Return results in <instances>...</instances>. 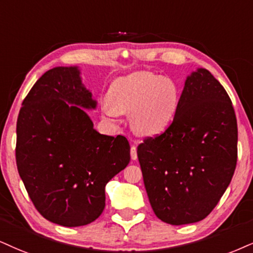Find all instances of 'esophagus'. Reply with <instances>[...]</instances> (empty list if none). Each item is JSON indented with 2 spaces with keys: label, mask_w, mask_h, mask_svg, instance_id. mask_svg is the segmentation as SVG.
<instances>
[{
  "label": "esophagus",
  "mask_w": 253,
  "mask_h": 253,
  "mask_svg": "<svg viewBox=\"0 0 253 253\" xmlns=\"http://www.w3.org/2000/svg\"><path fill=\"white\" fill-rule=\"evenodd\" d=\"M130 155H131V160L133 161L137 160V149L135 145H132L131 149H130Z\"/></svg>",
  "instance_id": "34e87169"
}]
</instances>
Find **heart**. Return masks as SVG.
<instances>
[{
    "label": "heart",
    "instance_id": "obj_1",
    "mask_svg": "<svg viewBox=\"0 0 253 253\" xmlns=\"http://www.w3.org/2000/svg\"><path fill=\"white\" fill-rule=\"evenodd\" d=\"M108 99L103 107L107 116L116 118L120 112H132L131 123L137 133L157 136L172 124L179 92L171 80L142 71L115 81Z\"/></svg>",
    "mask_w": 253,
    "mask_h": 253
}]
</instances>
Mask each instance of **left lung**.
<instances>
[{
    "label": "left lung",
    "mask_w": 253,
    "mask_h": 253,
    "mask_svg": "<svg viewBox=\"0 0 253 253\" xmlns=\"http://www.w3.org/2000/svg\"><path fill=\"white\" fill-rule=\"evenodd\" d=\"M231 99L204 68L186 77L172 124L137 148L156 216L171 225L204 219L225 192L237 164Z\"/></svg>",
    "instance_id": "obj_1"
}]
</instances>
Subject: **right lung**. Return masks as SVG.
Listing matches in <instances>:
<instances>
[{"label": "right lung", "mask_w": 253, "mask_h": 253, "mask_svg": "<svg viewBox=\"0 0 253 253\" xmlns=\"http://www.w3.org/2000/svg\"><path fill=\"white\" fill-rule=\"evenodd\" d=\"M96 107L79 68L56 67L34 84L18 114V173L37 211L58 225L97 219L105 185L130 162L126 137L93 129L84 109Z\"/></svg>", "instance_id": "1"}]
</instances>
